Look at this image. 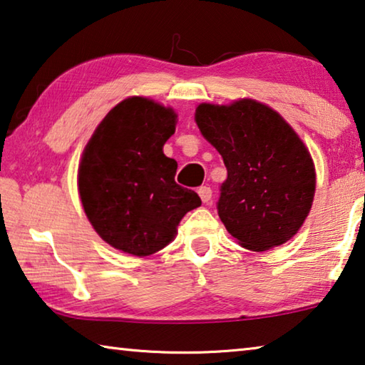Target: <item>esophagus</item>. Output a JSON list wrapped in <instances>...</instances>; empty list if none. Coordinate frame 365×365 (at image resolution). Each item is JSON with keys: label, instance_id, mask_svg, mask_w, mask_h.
<instances>
[{"label": "esophagus", "instance_id": "obj_1", "mask_svg": "<svg viewBox=\"0 0 365 365\" xmlns=\"http://www.w3.org/2000/svg\"><path fill=\"white\" fill-rule=\"evenodd\" d=\"M197 192H199V195H200V199H202L203 203H210V200H212L213 192H212V189H210V187L202 186V187H199V190H197Z\"/></svg>", "mask_w": 365, "mask_h": 365}]
</instances>
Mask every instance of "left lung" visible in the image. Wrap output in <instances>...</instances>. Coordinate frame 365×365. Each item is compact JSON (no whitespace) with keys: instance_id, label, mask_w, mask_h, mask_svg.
Returning a JSON list of instances; mask_svg holds the SVG:
<instances>
[{"instance_id":"left-lung-1","label":"left lung","mask_w":365,"mask_h":365,"mask_svg":"<svg viewBox=\"0 0 365 365\" xmlns=\"http://www.w3.org/2000/svg\"><path fill=\"white\" fill-rule=\"evenodd\" d=\"M195 121L225 160L218 215L242 247L264 252L290 240L309 215L314 163L292 126L261 102L200 104Z\"/></svg>"}]
</instances>
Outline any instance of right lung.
Returning <instances> with one entry per match:
<instances>
[{"instance_id": "1", "label": "right lung", "mask_w": 365, "mask_h": 365, "mask_svg": "<svg viewBox=\"0 0 365 365\" xmlns=\"http://www.w3.org/2000/svg\"><path fill=\"white\" fill-rule=\"evenodd\" d=\"M176 113L133 96L108 112L83 150L78 190L94 231L117 250L149 257L175 239L182 216L202 205L175 181L178 163L163 144Z\"/></svg>"}]
</instances>
